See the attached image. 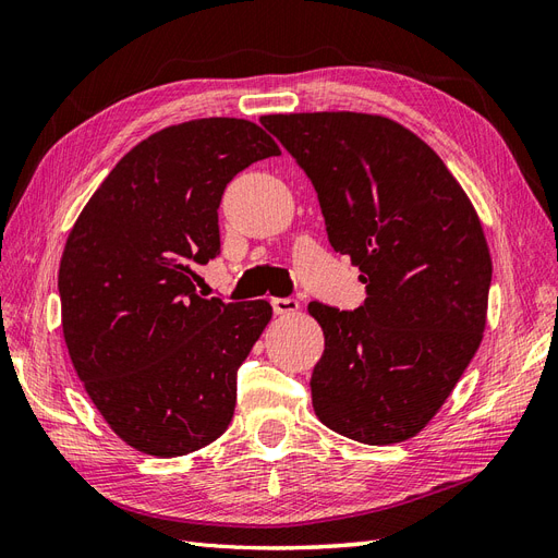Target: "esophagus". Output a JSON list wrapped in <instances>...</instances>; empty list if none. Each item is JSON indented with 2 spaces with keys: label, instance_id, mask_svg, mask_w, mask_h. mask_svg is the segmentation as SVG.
I'll return each instance as SVG.
<instances>
[{
  "label": "esophagus",
  "instance_id": "34e87169",
  "mask_svg": "<svg viewBox=\"0 0 558 558\" xmlns=\"http://www.w3.org/2000/svg\"><path fill=\"white\" fill-rule=\"evenodd\" d=\"M272 310L279 316H291L300 310V302L295 298H272Z\"/></svg>",
  "mask_w": 558,
  "mask_h": 558
}]
</instances>
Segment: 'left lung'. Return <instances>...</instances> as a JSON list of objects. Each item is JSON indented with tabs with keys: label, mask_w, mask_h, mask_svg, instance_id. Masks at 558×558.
Listing matches in <instances>:
<instances>
[{
	"label": "left lung",
	"mask_w": 558,
	"mask_h": 558,
	"mask_svg": "<svg viewBox=\"0 0 558 558\" xmlns=\"http://www.w3.org/2000/svg\"><path fill=\"white\" fill-rule=\"evenodd\" d=\"M260 123L312 179L328 240L361 269L365 302H310L326 337L312 373L320 424L365 445L428 426L480 349L492 256L442 158L377 113H269Z\"/></svg>",
	"instance_id": "obj_1"
}]
</instances>
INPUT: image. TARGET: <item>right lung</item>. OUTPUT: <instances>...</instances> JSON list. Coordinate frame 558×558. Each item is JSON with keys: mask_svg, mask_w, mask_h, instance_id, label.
Returning <instances> with one entry per match:
<instances>
[{"mask_svg": "<svg viewBox=\"0 0 558 558\" xmlns=\"http://www.w3.org/2000/svg\"><path fill=\"white\" fill-rule=\"evenodd\" d=\"M269 156L277 142L244 118L162 128L118 160L66 238V351L109 428L142 453H191L230 426L238 367L272 307L199 298L193 265L221 251L226 185Z\"/></svg>", "mask_w": 558, "mask_h": 558, "instance_id": "obj_1", "label": "right lung"}]
</instances>
